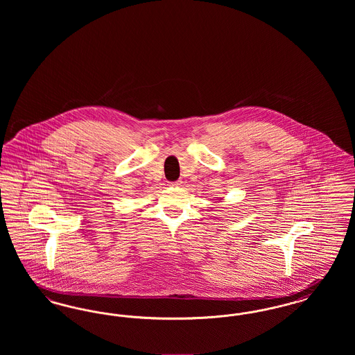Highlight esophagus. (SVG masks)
<instances>
[{"label":"esophagus","mask_w":355,"mask_h":355,"mask_svg":"<svg viewBox=\"0 0 355 355\" xmlns=\"http://www.w3.org/2000/svg\"><path fill=\"white\" fill-rule=\"evenodd\" d=\"M182 185V181H174V182H170V186H181Z\"/></svg>","instance_id":"obj_1"}]
</instances>
